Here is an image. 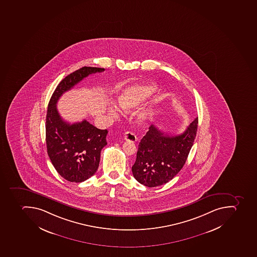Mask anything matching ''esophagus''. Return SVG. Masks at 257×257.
<instances>
[{"mask_svg":"<svg viewBox=\"0 0 257 257\" xmlns=\"http://www.w3.org/2000/svg\"><path fill=\"white\" fill-rule=\"evenodd\" d=\"M124 140H125V141L135 143L136 142V140H137V137H136V135L132 133V132H127L124 134Z\"/></svg>","mask_w":257,"mask_h":257,"instance_id":"esophagus-1","label":"esophagus"}]
</instances>
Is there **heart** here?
Segmentation results:
<instances>
[{
    "label": "heart",
    "mask_w": 257,
    "mask_h": 257,
    "mask_svg": "<svg viewBox=\"0 0 257 257\" xmlns=\"http://www.w3.org/2000/svg\"><path fill=\"white\" fill-rule=\"evenodd\" d=\"M156 89L157 87L154 84H140L137 86L130 87L121 92L117 100L121 109L130 110L150 97L151 95L156 92ZM108 111L109 114L114 117H118L120 113L119 109L115 105H109ZM138 117L140 120H144L146 117V113L140 112Z\"/></svg>",
    "instance_id": "b5f03b06"
}]
</instances>
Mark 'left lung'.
Listing matches in <instances>:
<instances>
[{
  "label": "left lung",
  "instance_id": "left-lung-1",
  "mask_svg": "<svg viewBox=\"0 0 257 257\" xmlns=\"http://www.w3.org/2000/svg\"><path fill=\"white\" fill-rule=\"evenodd\" d=\"M197 124L196 117L185 132L177 136L164 133L151 125L139 144L132 166L137 181L152 188L171 181L185 165L195 140Z\"/></svg>",
  "mask_w": 257,
  "mask_h": 257
}]
</instances>
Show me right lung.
<instances>
[{
  "mask_svg": "<svg viewBox=\"0 0 257 257\" xmlns=\"http://www.w3.org/2000/svg\"><path fill=\"white\" fill-rule=\"evenodd\" d=\"M105 68L83 67L58 84L48 104L46 117V143L50 160L63 178L82 182L98 169L101 149L107 144V130L97 129L86 120L70 124L62 119L56 104L62 94L88 75Z\"/></svg>",
  "mask_w": 257,
  "mask_h": 257,
  "instance_id": "obj_1",
  "label": "right lung"
}]
</instances>
